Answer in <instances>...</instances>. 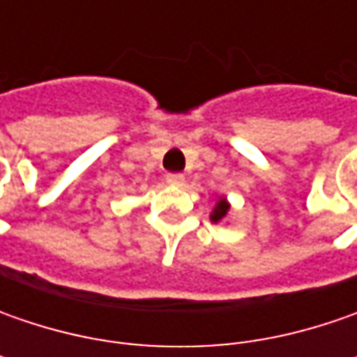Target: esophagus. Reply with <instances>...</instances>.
<instances>
[{
    "mask_svg": "<svg viewBox=\"0 0 357 357\" xmlns=\"http://www.w3.org/2000/svg\"><path fill=\"white\" fill-rule=\"evenodd\" d=\"M167 183L171 186H183V183H185V174H181V172H169V174H167Z\"/></svg>",
    "mask_w": 357,
    "mask_h": 357,
    "instance_id": "obj_1",
    "label": "esophagus"
}]
</instances>
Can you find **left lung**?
<instances>
[{
    "label": "left lung",
    "mask_w": 357,
    "mask_h": 357,
    "mask_svg": "<svg viewBox=\"0 0 357 357\" xmlns=\"http://www.w3.org/2000/svg\"><path fill=\"white\" fill-rule=\"evenodd\" d=\"M228 211H230V204L227 202V199H218V202H216V206H214L213 214H211V220L213 222H220L222 218H227Z\"/></svg>",
    "instance_id": "left-lung-1"
}]
</instances>
